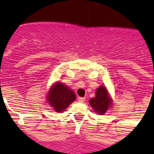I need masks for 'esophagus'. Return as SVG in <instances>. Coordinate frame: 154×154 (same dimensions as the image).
Here are the masks:
<instances>
[{"label":"esophagus","mask_w":154,"mask_h":154,"mask_svg":"<svg viewBox=\"0 0 154 154\" xmlns=\"http://www.w3.org/2000/svg\"><path fill=\"white\" fill-rule=\"evenodd\" d=\"M78 100H79V102H84V101L85 100V97H79Z\"/></svg>","instance_id":"esophagus-1"}]
</instances>
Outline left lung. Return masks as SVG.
<instances>
[{"label":"left lung","instance_id":"left-lung-1","mask_svg":"<svg viewBox=\"0 0 154 154\" xmlns=\"http://www.w3.org/2000/svg\"><path fill=\"white\" fill-rule=\"evenodd\" d=\"M90 105L95 112L100 114H104L111 104V100L108 97L105 87H100L97 90L96 97L92 98L89 101Z\"/></svg>","mask_w":154,"mask_h":154}]
</instances>
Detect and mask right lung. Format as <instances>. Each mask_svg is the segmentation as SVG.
<instances>
[{
	"label": "right lung",
	"mask_w": 154,
	"mask_h": 154,
	"mask_svg": "<svg viewBox=\"0 0 154 154\" xmlns=\"http://www.w3.org/2000/svg\"><path fill=\"white\" fill-rule=\"evenodd\" d=\"M76 95L62 83L57 82L52 87L48 95L49 103L57 112H62L75 100Z\"/></svg>",
	"instance_id": "add662e5"
}]
</instances>
